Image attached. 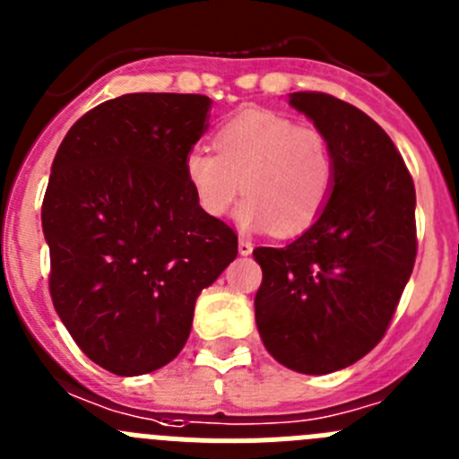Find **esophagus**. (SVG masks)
<instances>
[{"mask_svg":"<svg viewBox=\"0 0 459 459\" xmlns=\"http://www.w3.org/2000/svg\"><path fill=\"white\" fill-rule=\"evenodd\" d=\"M238 251H239V255H251V251H254V244H251L249 239L239 238V242H238Z\"/></svg>","mask_w":459,"mask_h":459,"instance_id":"obj_1","label":"esophagus"}]
</instances>
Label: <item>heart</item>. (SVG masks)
<instances>
[{
	"label": "heart",
	"mask_w": 459,
	"mask_h": 459,
	"mask_svg": "<svg viewBox=\"0 0 459 459\" xmlns=\"http://www.w3.org/2000/svg\"><path fill=\"white\" fill-rule=\"evenodd\" d=\"M215 149L192 147L183 158V177L205 215H226L244 192L235 210L242 229L299 235L331 201L335 156L319 128L251 108L217 128Z\"/></svg>",
	"instance_id": "b5f03b06"
}]
</instances>
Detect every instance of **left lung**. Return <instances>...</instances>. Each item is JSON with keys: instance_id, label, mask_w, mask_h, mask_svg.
<instances>
[{"instance_id": "8db88e82", "label": "left lung", "mask_w": 459, "mask_h": 459, "mask_svg": "<svg viewBox=\"0 0 459 459\" xmlns=\"http://www.w3.org/2000/svg\"><path fill=\"white\" fill-rule=\"evenodd\" d=\"M290 106L328 138L335 187L319 220L282 249L258 247L255 324L276 362L307 376L365 358L387 331L417 258V195L387 133L324 92Z\"/></svg>"}]
</instances>
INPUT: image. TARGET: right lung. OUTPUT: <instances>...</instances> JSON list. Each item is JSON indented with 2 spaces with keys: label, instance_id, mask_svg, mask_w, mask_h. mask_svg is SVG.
<instances>
[{
  "label": "right lung",
  "instance_id": "obj_1",
  "mask_svg": "<svg viewBox=\"0 0 459 459\" xmlns=\"http://www.w3.org/2000/svg\"><path fill=\"white\" fill-rule=\"evenodd\" d=\"M210 108L204 94H122L85 113L51 162V301L110 374L143 376L177 358L196 297L238 255V235L205 215L183 177Z\"/></svg>",
  "mask_w": 459,
  "mask_h": 459
}]
</instances>
